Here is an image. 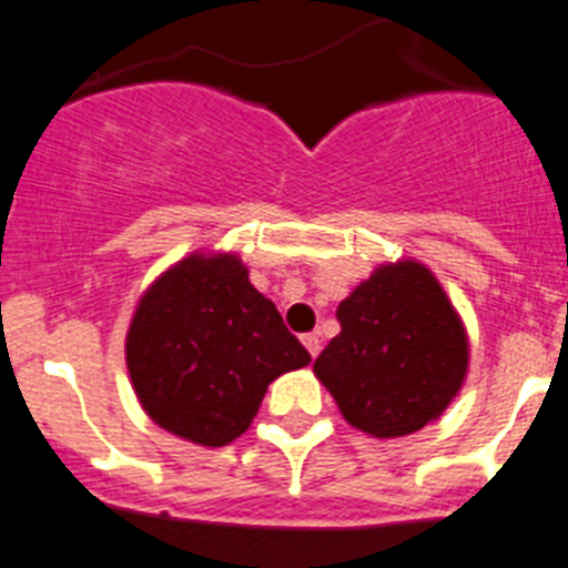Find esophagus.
I'll list each match as a JSON object with an SVG mask.
<instances>
[{
  "label": "esophagus",
  "instance_id": "34e87169",
  "mask_svg": "<svg viewBox=\"0 0 568 568\" xmlns=\"http://www.w3.org/2000/svg\"><path fill=\"white\" fill-rule=\"evenodd\" d=\"M302 342H304V347H307V353L313 358H316L318 353H322V338H318L316 333H307V336H302Z\"/></svg>",
  "mask_w": 568,
  "mask_h": 568
}]
</instances>
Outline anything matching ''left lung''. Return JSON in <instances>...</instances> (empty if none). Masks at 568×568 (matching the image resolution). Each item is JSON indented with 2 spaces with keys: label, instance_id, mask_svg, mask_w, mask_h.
Returning a JSON list of instances; mask_svg holds the SVG:
<instances>
[{
  "label": "left lung",
  "instance_id": "1",
  "mask_svg": "<svg viewBox=\"0 0 568 568\" xmlns=\"http://www.w3.org/2000/svg\"><path fill=\"white\" fill-rule=\"evenodd\" d=\"M342 333L316 376L353 428L405 436L448 408L468 371V338L439 281L416 261L379 266L336 310Z\"/></svg>",
  "mask_w": 568,
  "mask_h": 568
}]
</instances>
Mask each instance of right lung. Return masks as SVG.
<instances>
[{"label": "right lung", "mask_w": 568, "mask_h": 568, "mask_svg": "<svg viewBox=\"0 0 568 568\" xmlns=\"http://www.w3.org/2000/svg\"><path fill=\"white\" fill-rule=\"evenodd\" d=\"M125 365L143 410L197 445H230L252 425L266 385L310 365L235 255H189L140 298Z\"/></svg>", "instance_id": "1"}]
</instances>
